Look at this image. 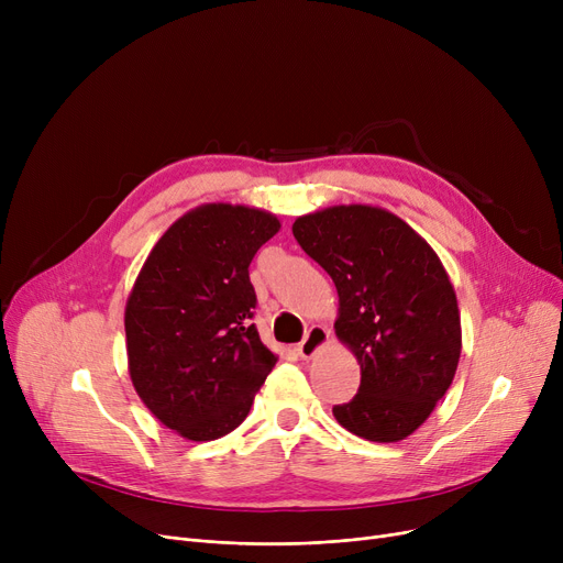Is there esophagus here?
<instances>
[{"label":"esophagus","mask_w":563,"mask_h":563,"mask_svg":"<svg viewBox=\"0 0 563 563\" xmlns=\"http://www.w3.org/2000/svg\"><path fill=\"white\" fill-rule=\"evenodd\" d=\"M329 340H331L329 329H323V327H312V329L306 333L303 342L297 346L299 356H301L303 361L314 358V356H317V351L327 346V344H329Z\"/></svg>","instance_id":"esophagus-1"}]
</instances>
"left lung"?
I'll return each instance as SVG.
<instances>
[{
	"label": "left lung",
	"instance_id": "8db88e82",
	"mask_svg": "<svg viewBox=\"0 0 563 563\" xmlns=\"http://www.w3.org/2000/svg\"><path fill=\"white\" fill-rule=\"evenodd\" d=\"M338 289L335 335L361 365V388L335 420L372 442L420 429L461 358L454 285L427 240L372 205H333L291 225Z\"/></svg>",
	"mask_w": 563,
	"mask_h": 563
}]
</instances>
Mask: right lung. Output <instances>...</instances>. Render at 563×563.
Masks as SVG:
<instances>
[{
	"label": "right lung",
	"mask_w": 563,
	"mask_h": 563,
	"mask_svg": "<svg viewBox=\"0 0 563 563\" xmlns=\"http://www.w3.org/2000/svg\"><path fill=\"white\" fill-rule=\"evenodd\" d=\"M280 230L246 205L207 202L145 257L125 306L128 369L145 408L187 440L240 427L278 363L257 335L249 266Z\"/></svg>",
	"instance_id": "obj_1"
}]
</instances>
